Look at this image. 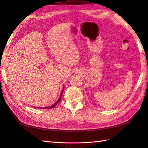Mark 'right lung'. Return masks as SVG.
Wrapping results in <instances>:
<instances>
[{
  "label": "right lung",
  "instance_id": "obj_1",
  "mask_svg": "<svg viewBox=\"0 0 148 148\" xmlns=\"http://www.w3.org/2000/svg\"><path fill=\"white\" fill-rule=\"evenodd\" d=\"M63 92H64V88L62 89V92H61V93H60V95L59 97V99H58L57 101H56L55 103H53V105L50 106H48V107H44V108H42V107H34V108H40V109H51V108H53L54 107H55L56 105L58 104V103L60 102V99H61V97H62V95L63 94Z\"/></svg>",
  "mask_w": 148,
  "mask_h": 148
}]
</instances>
